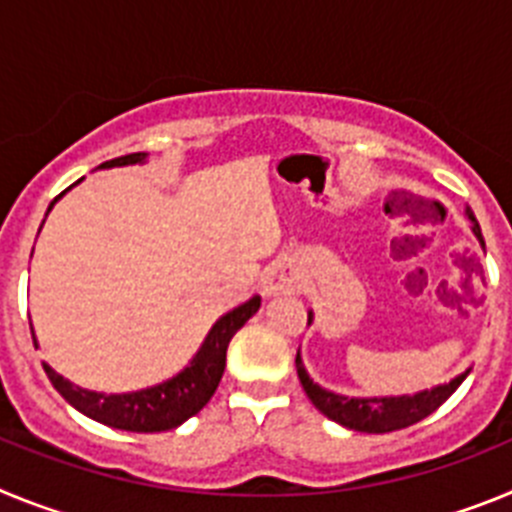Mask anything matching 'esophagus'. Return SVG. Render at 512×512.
<instances>
[{
	"mask_svg": "<svg viewBox=\"0 0 512 512\" xmlns=\"http://www.w3.org/2000/svg\"><path fill=\"white\" fill-rule=\"evenodd\" d=\"M261 287H264L266 297L289 295V292H295V289H297L295 269H292V266H287V264L271 266V269L266 271V277H264V282H261Z\"/></svg>",
	"mask_w": 512,
	"mask_h": 512,
	"instance_id": "obj_1",
	"label": "esophagus"
}]
</instances>
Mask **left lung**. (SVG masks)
<instances>
[{
    "instance_id": "1",
    "label": "left lung",
    "mask_w": 512,
    "mask_h": 512,
    "mask_svg": "<svg viewBox=\"0 0 512 512\" xmlns=\"http://www.w3.org/2000/svg\"><path fill=\"white\" fill-rule=\"evenodd\" d=\"M469 220L474 225V235L479 238V243L485 246V238H482V230H479V223L474 220V215L469 212ZM307 325H310V318H307ZM297 366V377L302 382V390L307 392V397L312 400V405L320 410L323 415H328L330 420H336V423L346 425L351 431H361V433H390V431H400V428H408V425L418 423V420L428 418L433 410H438L443 402L449 400L451 395L456 392L464 379H467L469 372L459 374L454 382L441 384L436 390H425L418 392L413 397H372V400H348V397L333 395V392H325L323 387L318 384H312V379L307 377L305 366H302L300 354L295 359Z\"/></svg>"
}]
</instances>
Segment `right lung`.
I'll return each instance as SVG.
<instances>
[{"label":"right lung","instance_id":"1","mask_svg":"<svg viewBox=\"0 0 512 512\" xmlns=\"http://www.w3.org/2000/svg\"><path fill=\"white\" fill-rule=\"evenodd\" d=\"M143 158H146V153H128V156L104 161L102 166H128L138 164ZM259 307L261 297H253V300L243 302L241 307H235L233 312L223 315V318L212 325L210 336L205 338V343H202V348L192 359V364L182 374H176L174 379L158 384V387H151V390L130 392V395H97V392L74 387L69 379H63L61 374L53 372L48 364L43 369L48 374V379H51L53 387L61 392L63 400L71 402L79 413L89 415L97 423L130 433L169 431V428H176V425H182L187 418L200 413L207 402H210V397L217 390V384L223 379L225 354H228L230 338L246 325V320L251 315H256Z\"/></svg>","mask_w":512,"mask_h":512}]
</instances>
